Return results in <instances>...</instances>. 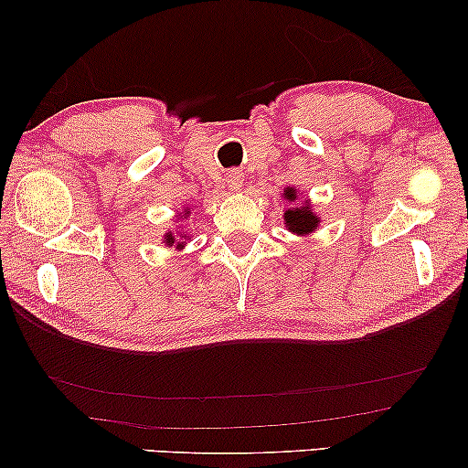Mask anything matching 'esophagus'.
Masks as SVG:
<instances>
[{"instance_id": "1", "label": "esophagus", "mask_w": 468, "mask_h": 468, "mask_svg": "<svg viewBox=\"0 0 468 468\" xmlns=\"http://www.w3.org/2000/svg\"><path fill=\"white\" fill-rule=\"evenodd\" d=\"M226 183L232 191H240L242 189V172L240 170H229L226 175Z\"/></svg>"}]
</instances>
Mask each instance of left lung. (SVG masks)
I'll list each match as a JSON object with an SVG mask.
<instances>
[{
    "instance_id": "8db88e82",
    "label": "left lung",
    "mask_w": 468,
    "mask_h": 468,
    "mask_svg": "<svg viewBox=\"0 0 468 468\" xmlns=\"http://www.w3.org/2000/svg\"><path fill=\"white\" fill-rule=\"evenodd\" d=\"M287 200H293L296 197V189H285L283 194ZM317 217L311 213L309 207H303V208H292V210H285V223L287 228L292 229V232L296 234H306V232H313V229L317 228Z\"/></svg>"
}]
</instances>
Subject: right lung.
Masks as SVG:
<instances>
[{"instance_id": "1", "label": "right lung", "mask_w": 468, "mask_h": 468, "mask_svg": "<svg viewBox=\"0 0 468 468\" xmlns=\"http://www.w3.org/2000/svg\"><path fill=\"white\" fill-rule=\"evenodd\" d=\"M189 215V210H185V217ZM165 242H168V245H172V242H175V236L172 234H165Z\"/></svg>"}]
</instances>
